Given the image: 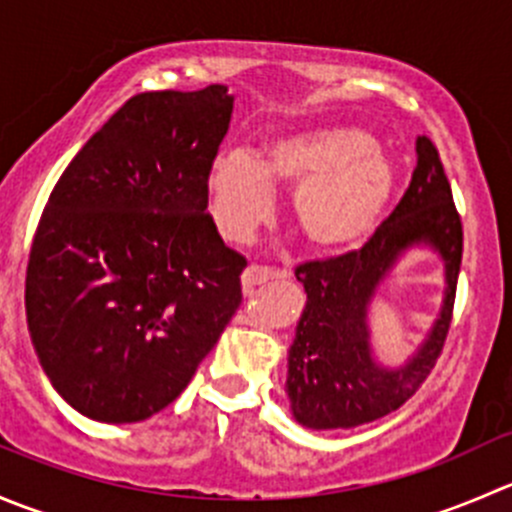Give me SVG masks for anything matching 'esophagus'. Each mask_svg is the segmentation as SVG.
<instances>
[{
  "label": "esophagus",
  "mask_w": 512,
  "mask_h": 512,
  "mask_svg": "<svg viewBox=\"0 0 512 512\" xmlns=\"http://www.w3.org/2000/svg\"><path fill=\"white\" fill-rule=\"evenodd\" d=\"M280 277H285V272L267 270V267L252 265V267H247L245 272H242L240 280H242V289H245V292H252L255 287L265 285V282H270V280H280Z\"/></svg>",
  "instance_id": "34e87169"
}]
</instances>
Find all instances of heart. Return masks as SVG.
Wrapping results in <instances>:
<instances>
[{
	"mask_svg": "<svg viewBox=\"0 0 512 512\" xmlns=\"http://www.w3.org/2000/svg\"><path fill=\"white\" fill-rule=\"evenodd\" d=\"M213 215L227 240H245L277 205V188L294 190L289 215L319 255L364 245L384 218L396 168L376 138L356 126H317L275 138L257 158L232 151L208 175Z\"/></svg>",
	"mask_w": 512,
	"mask_h": 512,
	"instance_id": "b5f03b06",
	"label": "heart"
}]
</instances>
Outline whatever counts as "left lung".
Returning a JSON list of instances; mask_svg holds the SVG:
<instances>
[{
	"label": "left lung",
	"instance_id": "1",
	"mask_svg": "<svg viewBox=\"0 0 512 512\" xmlns=\"http://www.w3.org/2000/svg\"><path fill=\"white\" fill-rule=\"evenodd\" d=\"M411 251L444 265V299L427 339L401 365H381L370 344L368 312ZM463 255L461 218L436 146L416 138V170L401 203L361 250L297 267L307 304L287 352V399L304 428H354L399 409L441 354L451 324Z\"/></svg>",
	"mask_w": 512,
	"mask_h": 512
}]
</instances>
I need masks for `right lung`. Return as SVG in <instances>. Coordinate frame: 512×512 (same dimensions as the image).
Masks as SVG:
<instances>
[{"instance_id": "1", "label": "right lung", "mask_w": 512, "mask_h": 512, "mask_svg": "<svg viewBox=\"0 0 512 512\" xmlns=\"http://www.w3.org/2000/svg\"><path fill=\"white\" fill-rule=\"evenodd\" d=\"M235 96L123 103L51 190L27 267V324L56 394L136 423L175 401L240 304L245 257L220 240L208 175Z\"/></svg>"}]
</instances>
